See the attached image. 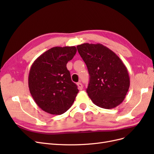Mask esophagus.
<instances>
[{"mask_svg":"<svg viewBox=\"0 0 154 154\" xmlns=\"http://www.w3.org/2000/svg\"><path fill=\"white\" fill-rule=\"evenodd\" d=\"M77 85H78V87L80 90H82L83 89V85L82 83L81 82H78L77 83Z\"/></svg>","mask_w":154,"mask_h":154,"instance_id":"obj_1","label":"esophagus"}]
</instances>
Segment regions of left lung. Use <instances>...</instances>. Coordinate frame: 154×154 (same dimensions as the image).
Segmentation results:
<instances>
[{
  "label": "left lung",
  "instance_id": "left-lung-1",
  "mask_svg": "<svg viewBox=\"0 0 154 154\" xmlns=\"http://www.w3.org/2000/svg\"><path fill=\"white\" fill-rule=\"evenodd\" d=\"M90 76L87 92L101 108L111 109L123 101L130 87L128 70L118 56L101 44L77 45Z\"/></svg>",
  "mask_w": 154,
  "mask_h": 154
}]
</instances>
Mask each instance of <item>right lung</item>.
<instances>
[{
	"mask_svg": "<svg viewBox=\"0 0 154 154\" xmlns=\"http://www.w3.org/2000/svg\"><path fill=\"white\" fill-rule=\"evenodd\" d=\"M76 51L74 46L54 47L32 64L28 77L29 91L36 105L46 112L62 114L74 103L79 91L66 66Z\"/></svg>",
	"mask_w": 154,
	"mask_h": 154,
	"instance_id": "1",
	"label": "right lung"
}]
</instances>
